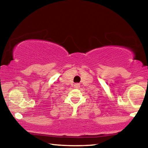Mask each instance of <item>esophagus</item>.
Masks as SVG:
<instances>
[{
  "instance_id": "obj_1",
  "label": "esophagus",
  "mask_w": 148,
  "mask_h": 148,
  "mask_svg": "<svg viewBox=\"0 0 148 148\" xmlns=\"http://www.w3.org/2000/svg\"><path fill=\"white\" fill-rule=\"evenodd\" d=\"M79 87H80L79 84H74V87H75V88H79Z\"/></svg>"
}]
</instances>
